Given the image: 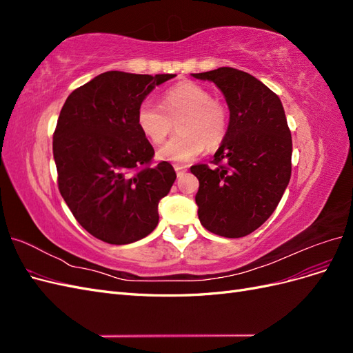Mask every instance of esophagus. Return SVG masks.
Listing matches in <instances>:
<instances>
[{
	"label": "esophagus",
	"mask_w": 353,
	"mask_h": 353,
	"mask_svg": "<svg viewBox=\"0 0 353 353\" xmlns=\"http://www.w3.org/2000/svg\"><path fill=\"white\" fill-rule=\"evenodd\" d=\"M174 168H175V172H176V175H178V176L184 175V174L187 172V166H183V165H175Z\"/></svg>",
	"instance_id": "esophagus-1"
}]
</instances>
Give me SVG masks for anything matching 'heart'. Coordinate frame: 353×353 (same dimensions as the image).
<instances>
[{
	"label": "heart",
	"mask_w": 353,
	"mask_h": 353,
	"mask_svg": "<svg viewBox=\"0 0 353 353\" xmlns=\"http://www.w3.org/2000/svg\"><path fill=\"white\" fill-rule=\"evenodd\" d=\"M178 121L179 132L157 152L165 162L188 163L203 154L206 144H219L228 130V112L210 91L194 82H181L162 97V108L144 100L137 109L138 130L153 144H162Z\"/></svg>",
	"instance_id": "obj_1"
}]
</instances>
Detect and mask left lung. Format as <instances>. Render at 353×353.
<instances>
[{
	"instance_id": "obj_1",
	"label": "left lung",
	"mask_w": 353,
	"mask_h": 353,
	"mask_svg": "<svg viewBox=\"0 0 353 353\" xmlns=\"http://www.w3.org/2000/svg\"><path fill=\"white\" fill-rule=\"evenodd\" d=\"M213 82L225 97L230 122L213 163L191 166L201 225L239 239L258 230L284 194L292 176V134L279 95L259 79L232 68L191 73Z\"/></svg>"
}]
</instances>
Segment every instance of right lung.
Segmentation results:
<instances>
[{
    "mask_svg": "<svg viewBox=\"0 0 353 353\" xmlns=\"http://www.w3.org/2000/svg\"><path fill=\"white\" fill-rule=\"evenodd\" d=\"M175 77L104 72L61 108L52 137L60 194L81 225L105 243L130 244L157 227L159 201L176 174L168 162L150 166L154 150L135 116L157 85Z\"/></svg>",
    "mask_w": 353,
    "mask_h": 353,
    "instance_id": "add662e5",
    "label": "right lung"
}]
</instances>
